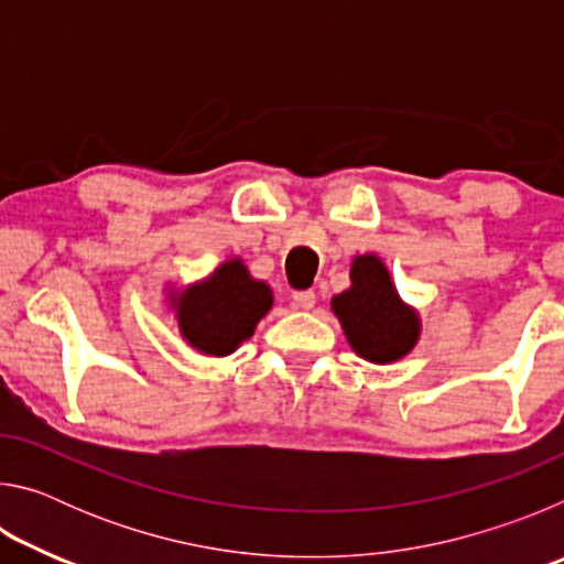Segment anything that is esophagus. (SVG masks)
<instances>
[{
    "instance_id": "1",
    "label": "esophagus",
    "mask_w": 564,
    "mask_h": 564,
    "mask_svg": "<svg viewBox=\"0 0 564 564\" xmlns=\"http://www.w3.org/2000/svg\"><path fill=\"white\" fill-rule=\"evenodd\" d=\"M313 305H316V293L313 291H295L293 293V308L311 311Z\"/></svg>"
}]
</instances>
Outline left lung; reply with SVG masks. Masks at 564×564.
Wrapping results in <instances>:
<instances>
[{"label": "left lung", "instance_id": "1", "mask_svg": "<svg viewBox=\"0 0 564 564\" xmlns=\"http://www.w3.org/2000/svg\"><path fill=\"white\" fill-rule=\"evenodd\" d=\"M330 311L352 352L376 366L405 358L423 333L417 308L400 299L393 275L378 253L352 256L350 285L333 295Z\"/></svg>", "mask_w": 564, "mask_h": 564}]
</instances>
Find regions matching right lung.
Masks as SVG:
<instances>
[{
    "label": "right lung",
    "instance_id": "right-lung-1",
    "mask_svg": "<svg viewBox=\"0 0 564 564\" xmlns=\"http://www.w3.org/2000/svg\"><path fill=\"white\" fill-rule=\"evenodd\" d=\"M181 340L208 358H226L256 333L273 308L271 285L253 279L241 256L226 259L194 283L164 285Z\"/></svg>",
    "mask_w": 564,
    "mask_h": 564
}]
</instances>
